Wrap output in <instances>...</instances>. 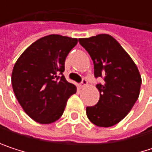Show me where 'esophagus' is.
<instances>
[{"label":"esophagus","mask_w":152,"mask_h":152,"mask_svg":"<svg viewBox=\"0 0 152 152\" xmlns=\"http://www.w3.org/2000/svg\"><path fill=\"white\" fill-rule=\"evenodd\" d=\"M87 83H88L87 80L85 78H83V80H82V82L80 83V87H84L85 85H87Z\"/></svg>","instance_id":"34e87169"}]
</instances>
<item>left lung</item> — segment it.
Returning <instances> with one entry per match:
<instances>
[{
  "label": "left lung",
  "instance_id": "1",
  "mask_svg": "<svg viewBox=\"0 0 152 152\" xmlns=\"http://www.w3.org/2000/svg\"><path fill=\"white\" fill-rule=\"evenodd\" d=\"M94 64L100 97L98 104L86 107L88 119L96 126L108 128L120 122L130 112L140 93L142 78L137 65L119 42L108 34L79 39Z\"/></svg>",
  "mask_w": 152,
  "mask_h": 152
}]
</instances>
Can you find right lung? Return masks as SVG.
<instances>
[{
    "label": "right lung",
    "instance_id": "1",
    "mask_svg": "<svg viewBox=\"0 0 152 152\" xmlns=\"http://www.w3.org/2000/svg\"><path fill=\"white\" fill-rule=\"evenodd\" d=\"M77 39L52 34L32 43L15 63L11 82L16 99L35 121L49 124L62 115L76 92L63 72L65 60Z\"/></svg>",
    "mask_w": 152,
    "mask_h": 152
}]
</instances>
